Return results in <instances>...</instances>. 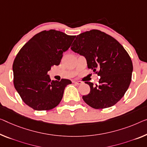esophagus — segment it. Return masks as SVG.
I'll use <instances>...</instances> for the list:
<instances>
[{"label":"esophagus","instance_id":"1","mask_svg":"<svg viewBox=\"0 0 147 147\" xmlns=\"http://www.w3.org/2000/svg\"><path fill=\"white\" fill-rule=\"evenodd\" d=\"M73 83H76V84H77V85H80V84H81V83H82V81H74Z\"/></svg>","mask_w":147,"mask_h":147}]
</instances>
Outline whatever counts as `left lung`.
I'll return each instance as SVG.
<instances>
[{
	"mask_svg": "<svg viewBox=\"0 0 147 147\" xmlns=\"http://www.w3.org/2000/svg\"><path fill=\"white\" fill-rule=\"evenodd\" d=\"M71 49L84 56L88 68L100 77L98 85L85 82L91 91L83 100L94 109L116 105L127 91L133 71L131 59L122 45L105 32L92 29L77 36Z\"/></svg>",
	"mask_w": 147,
	"mask_h": 147,
	"instance_id": "left-lung-1",
	"label": "left lung"
}]
</instances>
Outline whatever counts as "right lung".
<instances>
[{"mask_svg": "<svg viewBox=\"0 0 147 147\" xmlns=\"http://www.w3.org/2000/svg\"><path fill=\"white\" fill-rule=\"evenodd\" d=\"M76 35L51 29L35 35L24 45L13 63V85L22 100L35 110H49L62 100L69 80L51 81L47 73L60 64L63 53Z\"/></svg>", "mask_w": 147, "mask_h": 147, "instance_id": "1", "label": "right lung"}]
</instances>
